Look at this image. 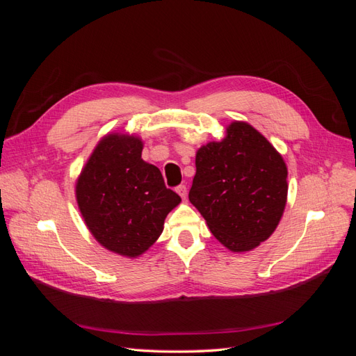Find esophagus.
Wrapping results in <instances>:
<instances>
[{
  "label": "esophagus",
  "instance_id": "esophagus-1",
  "mask_svg": "<svg viewBox=\"0 0 356 356\" xmlns=\"http://www.w3.org/2000/svg\"><path fill=\"white\" fill-rule=\"evenodd\" d=\"M175 191L178 193V195L182 197V199H186L187 197V187L186 186H178L177 188H175Z\"/></svg>",
  "mask_w": 356,
  "mask_h": 356
}]
</instances>
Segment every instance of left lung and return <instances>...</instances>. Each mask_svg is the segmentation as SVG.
<instances>
[{
    "mask_svg": "<svg viewBox=\"0 0 356 356\" xmlns=\"http://www.w3.org/2000/svg\"><path fill=\"white\" fill-rule=\"evenodd\" d=\"M286 177L276 148L251 124L233 122L221 141L197 149L188 199L227 250L251 251L282 218Z\"/></svg>",
    "mask_w": 356,
    "mask_h": 356,
    "instance_id": "8db88e82",
    "label": "left lung"
}]
</instances>
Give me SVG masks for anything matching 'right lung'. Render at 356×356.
I'll return each instance as SVG.
<instances>
[{
  "instance_id": "right-lung-1",
  "label": "right lung",
  "mask_w": 356,
  "mask_h": 356,
  "mask_svg": "<svg viewBox=\"0 0 356 356\" xmlns=\"http://www.w3.org/2000/svg\"><path fill=\"white\" fill-rule=\"evenodd\" d=\"M141 138L105 135L75 184L88 229L106 250L123 257L144 254L163 232L181 197L166 188L161 172L141 159Z\"/></svg>"
}]
</instances>
